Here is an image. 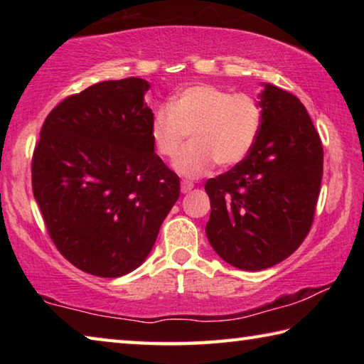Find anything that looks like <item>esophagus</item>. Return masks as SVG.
<instances>
[{
	"label": "esophagus",
	"instance_id": "obj_1",
	"mask_svg": "<svg viewBox=\"0 0 364 364\" xmlns=\"http://www.w3.org/2000/svg\"><path fill=\"white\" fill-rule=\"evenodd\" d=\"M194 188V183H191V181H181V193L183 194H186V193H189L191 189Z\"/></svg>",
	"mask_w": 364,
	"mask_h": 364
}]
</instances>
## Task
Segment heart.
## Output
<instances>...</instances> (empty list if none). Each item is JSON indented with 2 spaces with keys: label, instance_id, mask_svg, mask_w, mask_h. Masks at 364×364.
I'll return each mask as SVG.
<instances>
[{
  "label": "heart",
  "instance_id": "obj_1",
  "mask_svg": "<svg viewBox=\"0 0 364 364\" xmlns=\"http://www.w3.org/2000/svg\"><path fill=\"white\" fill-rule=\"evenodd\" d=\"M263 120L264 110L255 96L193 85L170 104L154 109L149 133L154 149L165 159H173L191 133L193 143L180 152L173 167L183 176L197 178L208 173L215 162L225 168L242 162L260 136Z\"/></svg>",
  "mask_w": 364,
  "mask_h": 364
}]
</instances>
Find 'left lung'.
I'll return each instance as SVG.
<instances>
[{
  "mask_svg": "<svg viewBox=\"0 0 364 364\" xmlns=\"http://www.w3.org/2000/svg\"><path fill=\"white\" fill-rule=\"evenodd\" d=\"M264 120L254 149L210 178L208 242L226 263L260 271L304 242L315 218L323 178V144L299 97L264 83Z\"/></svg>",
  "mask_w": 364,
  "mask_h": 364,
  "instance_id": "1",
  "label": "left lung"
}]
</instances>
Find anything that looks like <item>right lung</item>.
Instances as JSON below:
<instances>
[{
  "label": "right lung",
  "instance_id": "obj_1",
  "mask_svg": "<svg viewBox=\"0 0 364 364\" xmlns=\"http://www.w3.org/2000/svg\"><path fill=\"white\" fill-rule=\"evenodd\" d=\"M149 83L109 80L46 117L32 159L35 200L54 245L101 278L138 268L180 197V178L154 152Z\"/></svg>",
  "mask_w": 364,
  "mask_h": 364
}]
</instances>
